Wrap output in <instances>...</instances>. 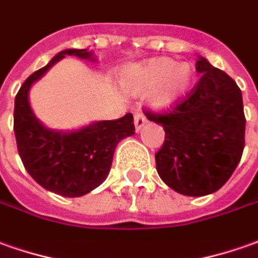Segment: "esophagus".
Masks as SVG:
<instances>
[{"instance_id":"34e87169","label":"esophagus","mask_w":258,"mask_h":258,"mask_svg":"<svg viewBox=\"0 0 258 258\" xmlns=\"http://www.w3.org/2000/svg\"><path fill=\"white\" fill-rule=\"evenodd\" d=\"M146 123H147V119L142 112L135 113V127H136V131H140L143 126L146 125Z\"/></svg>"}]
</instances>
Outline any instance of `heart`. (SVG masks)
Here are the masks:
<instances>
[{"mask_svg":"<svg viewBox=\"0 0 258 258\" xmlns=\"http://www.w3.org/2000/svg\"><path fill=\"white\" fill-rule=\"evenodd\" d=\"M194 81V69L168 57H156L126 73V83L136 92L154 91L153 106L166 109L177 104L189 91Z\"/></svg>","mask_w":258,"mask_h":258,"instance_id":"b5f03b06","label":"heart"}]
</instances>
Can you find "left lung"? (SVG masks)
Here are the masks:
<instances>
[{
	"mask_svg": "<svg viewBox=\"0 0 258 258\" xmlns=\"http://www.w3.org/2000/svg\"><path fill=\"white\" fill-rule=\"evenodd\" d=\"M195 69L202 76L185 98L166 112L143 111L166 132L156 153L160 178L188 197L225 185L241 159L246 131L241 91L233 78L201 56Z\"/></svg>",
	"mask_w": 258,
	"mask_h": 258,
	"instance_id": "left-lung-1",
	"label": "left lung"
}]
</instances>
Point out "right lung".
<instances>
[{"label": "right lung", "mask_w": 258, "mask_h": 258, "mask_svg": "<svg viewBox=\"0 0 258 258\" xmlns=\"http://www.w3.org/2000/svg\"><path fill=\"white\" fill-rule=\"evenodd\" d=\"M66 56L94 60L87 49H67L26 78L15 97L14 132L18 153L32 178L47 191L76 198L105 181L115 147L135 133V123L132 113H126L122 118L94 122L69 133L44 127L32 112L29 90L51 66Z\"/></svg>", "instance_id": "right-lung-1"}]
</instances>
